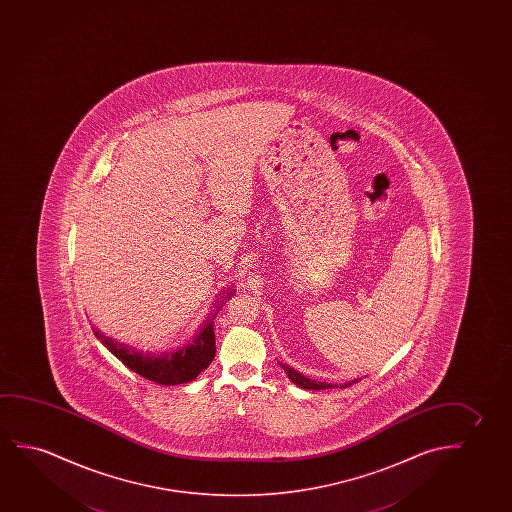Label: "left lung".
I'll list each match as a JSON object with an SVG mask.
<instances>
[{"label": "left lung", "instance_id": "8db88e82", "mask_svg": "<svg viewBox=\"0 0 512 512\" xmlns=\"http://www.w3.org/2000/svg\"><path fill=\"white\" fill-rule=\"evenodd\" d=\"M281 367H283V371L287 372L288 379H290L292 383H295V385L304 388V390H323V388H332V385H329V383H320V381H313V379H308L306 376H302L301 372L294 371L290 365L281 364ZM357 381L358 379L348 381V383L341 385V388L353 385V383H357Z\"/></svg>", "mask_w": 512, "mask_h": 512}]
</instances>
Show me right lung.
<instances>
[{
	"instance_id": "add662e5",
	"label": "right lung",
	"mask_w": 512,
	"mask_h": 512,
	"mask_svg": "<svg viewBox=\"0 0 512 512\" xmlns=\"http://www.w3.org/2000/svg\"><path fill=\"white\" fill-rule=\"evenodd\" d=\"M94 336L98 337L99 341L105 344L106 348L112 351L122 364L143 378L154 381L157 385L171 386L189 383L199 376V372L204 371L211 364V360L215 357V351H217L215 330H213L211 320L206 323L203 332H199L194 343L176 353L164 355V357H150V355L143 357V353H138L124 344L112 341L110 337L103 336L98 329H94Z\"/></svg>"
}]
</instances>
